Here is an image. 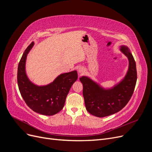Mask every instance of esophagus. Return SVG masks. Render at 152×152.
Instances as JSON below:
<instances>
[{
  "mask_svg": "<svg viewBox=\"0 0 152 152\" xmlns=\"http://www.w3.org/2000/svg\"><path fill=\"white\" fill-rule=\"evenodd\" d=\"M79 73H82V72H83V70H81V69H79Z\"/></svg>",
  "mask_w": 152,
  "mask_h": 152,
  "instance_id": "obj_1",
  "label": "esophagus"
}]
</instances>
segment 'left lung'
<instances>
[{"instance_id": "left-lung-1", "label": "left lung", "mask_w": 152, "mask_h": 152, "mask_svg": "<svg viewBox=\"0 0 152 152\" xmlns=\"http://www.w3.org/2000/svg\"><path fill=\"white\" fill-rule=\"evenodd\" d=\"M121 50L128 58L129 67L124 79L113 89L104 90L88 77L80 78L86 110L93 115L104 117L119 112L134 93L137 80L136 62L127 48L123 46Z\"/></svg>"}]
</instances>
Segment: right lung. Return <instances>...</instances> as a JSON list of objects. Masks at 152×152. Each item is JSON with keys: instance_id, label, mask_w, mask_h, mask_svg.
<instances>
[{"instance_id": "obj_1", "label": "right lung", "mask_w": 152, "mask_h": 152, "mask_svg": "<svg viewBox=\"0 0 152 152\" xmlns=\"http://www.w3.org/2000/svg\"><path fill=\"white\" fill-rule=\"evenodd\" d=\"M34 44L31 42L25 49L18 64V87L26 104L33 111L44 115H53L63 109L68 92L77 79V72L73 71L63 73L48 86L34 85L25 73L26 56Z\"/></svg>"}]
</instances>
